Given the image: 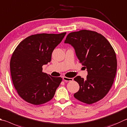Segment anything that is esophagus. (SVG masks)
Segmentation results:
<instances>
[{"label":"esophagus","mask_w":127,"mask_h":127,"mask_svg":"<svg viewBox=\"0 0 127 127\" xmlns=\"http://www.w3.org/2000/svg\"><path fill=\"white\" fill-rule=\"evenodd\" d=\"M63 79L65 82H71V81H73V78H68V77H63Z\"/></svg>","instance_id":"34e87169"}]
</instances>
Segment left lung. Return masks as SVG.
<instances>
[{
	"instance_id": "8db88e82",
	"label": "left lung",
	"mask_w": 127,
	"mask_h": 127,
	"mask_svg": "<svg viewBox=\"0 0 127 127\" xmlns=\"http://www.w3.org/2000/svg\"><path fill=\"white\" fill-rule=\"evenodd\" d=\"M64 43L74 48L88 71L86 79L80 76L74 79L80 87L74 96L88 104L102 99L111 88L117 72L116 54L112 45L102 34L87 30L71 32Z\"/></svg>"
}]
</instances>
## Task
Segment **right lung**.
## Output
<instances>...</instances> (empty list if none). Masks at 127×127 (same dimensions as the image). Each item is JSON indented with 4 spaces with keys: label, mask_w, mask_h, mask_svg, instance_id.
Segmentation results:
<instances>
[{
    "label": "right lung",
    "mask_w": 127,
    "mask_h": 127,
    "mask_svg": "<svg viewBox=\"0 0 127 127\" xmlns=\"http://www.w3.org/2000/svg\"><path fill=\"white\" fill-rule=\"evenodd\" d=\"M65 34L32 35L13 52L10 62L11 79L19 95L26 102L39 105L53 98L62 78L43 73L42 66L51 61L53 51Z\"/></svg>",
    "instance_id": "1"
}]
</instances>
